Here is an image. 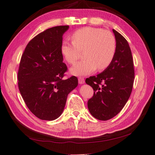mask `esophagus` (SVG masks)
<instances>
[{
	"instance_id": "esophagus-1",
	"label": "esophagus",
	"mask_w": 155,
	"mask_h": 155,
	"mask_svg": "<svg viewBox=\"0 0 155 155\" xmlns=\"http://www.w3.org/2000/svg\"><path fill=\"white\" fill-rule=\"evenodd\" d=\"M78 83L79 84H84V79L83 77L78 78Z\"/></svg>"
}]
</instances>
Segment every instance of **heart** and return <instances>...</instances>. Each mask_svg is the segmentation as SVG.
I'll return each mask as SVG.
<instances>
[{"mask_svg": "<svg viewBox=\"0 0 155 155\" xmlns=\"http://www.w3.org/2000/svg\"><path fill=\"white\" fill-rule=\"evenodd\" d=\"M72 42L63 41L61 52L66 62L75 64L80 58L81 51H84L85 60L71 68V72L77 76L92 73L97 68H107L116 55V40L109 31L101 28L86 27L75 31L72 35Z\"/></svg>", "mask_w": 155, "mask_h": 155, "instance_id": "b5f03b06", "label": "heart"}]
</instances>
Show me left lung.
<instances>
[{"label":"left lung","mask_w":155,"mask_h":155,"mask_svg":"<svg viewBox=\"0 0 155 155\" xmlns=\"http://www.w3.org/2000/svg\"><path fill=\"white\" fill-rule=\"evenodd\" d=\"M116 51L113 61L101 73L87 78L85 82L94 90L87 103L92 116L106 121L122 110L132 93L134 69L132 52L126 39L113 29Z\"/></svg>","instance_id":"1"}]
</instances>
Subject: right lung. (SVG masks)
I'll return each instance as SVG.
<instances>
[{"label": "right lung", "instance_id": "add662e5", "mask_svg": "<svg viewBox=\"0 0 155 155\" xmlns=\"http://www.w3.org/2000/svg\"><path fill=\"white\" fill-rule=\"evenodd\" d=\"M68 25L39 33L27 45L18 71V86L27 107L42 120L59 117L68 94L78 85L72 76L64 79L67 66L61 52L62 36Z\"/></svg>", "mask_w": 155, "mask_h": 155}]
</instances>
